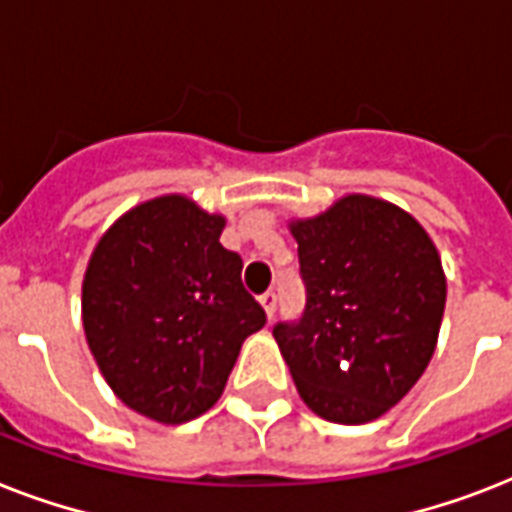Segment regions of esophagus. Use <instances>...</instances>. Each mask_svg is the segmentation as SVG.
I'll list each match as a JSON object with an SVG mask.
<instances>
[{"instance_id":"1","label":"esophagus","mask_w":512,"mask_h":512,"mask_svg":"<svg viewBox=\"0 0 512 512\" xmlns=\"http://www.w3.org/2000/svg\"><path fill=\"white\" fill-rule=\"evenodd\" d=\"M260 303H263L265 313H268V319H273V316H276V303H279V295H276L273 289H268V292H263V295H260Z\"/></svg>"}]
</instances>
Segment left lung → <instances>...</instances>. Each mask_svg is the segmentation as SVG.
<instances>
[{
	"label": "left lung",
	"mask_w": 512,
	"mask_h": 512,
	"mask_svg": "<svg viewBox=\"0 0 512 512\" xmlns=\"http://www.w3.org/2000/svg\"><path fill=\"white\" fill-rule=\"evenodd\" d=\"M303 316L273 337L297 393L340 425L377 420L412 390L433 350L446 279L433 241L404 209L345 196L313 220L292 223Z\"/></svg>",
	"instance_id": "8db88e82"
}]
</instances>
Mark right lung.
<instances>
[{"label": "right lung", "mask_w": 512, "mask_h": 512, "mask_svg": "<svg viewBox=\"0 0 512 512\" xmlns=\"http://www.w3.org/2000/svg\"><path fill=\"white\" fill-rule=\"evenodd\" d=\"M223 225L185 196L146 201L108 228L84 273L92 356L116 396L156 422L215 406L241 342L265 327Z\"/></svg>", "instance_id": "right-lung-1"}]
</instances>
